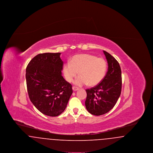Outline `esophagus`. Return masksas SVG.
<instances>
[{
	"label": "esophagus",
	"mask_w": 153,
	"mask_h": 153,
	"mask_svg": "<svg viewBox=\"0 0 153 153\" xmlns=\"http://www.w3.org/2000/svg\"><path fill=\"white\" fill-rule=\"evenodd\" d=\"M72 89H73V90L74 91H77V90L79 89L78 88L76 87H73Z\"/></svg>",
	"instance_id": "34e87169"
}]
</instances>
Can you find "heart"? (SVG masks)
I'll list each match as a JSON object with an SVG mask.
<instances>
[{
	"instance_id": "b5f03b06",
	"label": "heart",
	"mask_w": 153,
	"mask_h": 153,
	"mask_svg": "<svg viewBox=\"0 0 153 153\" xmlns=\"http://www.w3.org/2000/svg\"><path fill=\"white\" fill-rule=\"evenodd\" d=\"M107 69V63L104 58L97 57L89 54H81L74 56L70 62L65 63L62 68L65 80L71 82L77 76H79L74 83L78 86L88 84L95 86L101 82L104 78Z\"/></svg>"
}]
</instances>
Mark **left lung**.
Segmentation results:
<instances>
[{
	"label": "left lung",
	"instance_id": "1",
	"mask_svg": "<svg viewBox=\"0 0 153 153\" xmlns=\"http://www.w3.org/2000/svg\"><path fill=\"white\" fill-rule=\"evenodd\" d=\"M103 52L108 62V71L101 82L86 89V108L89 113L96 116L104 115L113 108L122 90V72L119 64L108 52Z\"/></svg>",
	"mask_w": 153,
	"mask_h": 153
}]
</instances>
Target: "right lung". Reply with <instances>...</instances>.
<instances>
[{"label":"right lung","instance_id":"right-lung-1","mask_svg":"<svg viewBox=\"0 0 153 153\" xmlns=\"http://www.w3.org/2000/svg\"><path fill=\"white\" fill-rule=\"evenodd\" d=\"M60 53L39 54L30 61L26 79L30 99L41 113L57 117L65 109L73 93L72 85L62 76Z\"/></svg>","mask_w":153,"mask_h":153}]
</instances>
